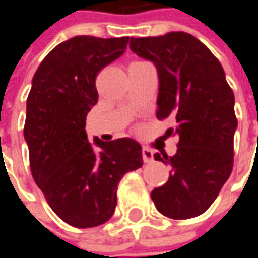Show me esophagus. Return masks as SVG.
<instances>
[{
    "mask_svg": "<svg viewBox=\"0 0 258 258\" xmlns=\"http://www.w3.org/2000/svg\"><path fill=\"white\" fill-rule=\"evenodd\" d=\"M142 155H143V160L146 163H150V162H153V152L149 149V147H143V150H142Z\"/></svg>",
    "mask_w": 258,
    "mask_h": 258,
    "instance_id": "1",
    "label": "esophagus"
}]
</instances>
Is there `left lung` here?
Listing matches in <instances>:
<instances>
[{
    "instance_id": "1",
    "label": "left lung",
    "mask_w": 258,
    "mask_h": 258,
    "mask_svg": "<svg viewBox=\"0 0 258 258\" xmlns=\"http://www.w3.org/2000/svg\"><path fill=\"white\" fill-rule=\"evenodd\" d=\"M130 48L152 61L159 76L158 119L169 118L176 136L174 156L155 153L171 166L169 179L150 197L162 215L191 219L210 207L234 166V134L238 121L234 92L218 58L185 32L131 38Z\"/></svg>"
}]
</instances>
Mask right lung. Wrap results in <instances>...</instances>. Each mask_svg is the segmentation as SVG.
<instances>
[{"mask_svg": "<svg viewBox=\"0 0 258 258\" xmlns=\"http://www.w3.org/2000/svg\"><path fill=\"white\" fill-rule=\"evenodd\" d=\"M128 36H76L45 56L27 96L24 139L32 176L59 219L93 228L112 218L121 178L143 165L142 146L124 137L87 140L98 103L96 76L125 52Z\"/></svg>", "mask_w": 258, "mask_h": 258, "instance_id": "add662e5", "label": "right lung"}]
</instances>
